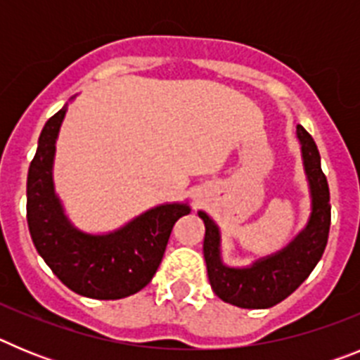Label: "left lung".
Returning <instances> with one entry per match:
<instances>
[{
  "instance_id": "left-lung-1",
  "label": "left lung",
  "mask_w": 360,
  "mask_h": 360,
  "mask_svg": "<svg viewBox=\"0 0 360 360\" xmlns=\"http://www.w3.org/2000/svg\"><path fill=\"white\" fill-rule=\"evenodd\" d=\"M304 173L310 186L311 212L308 224L297 236L276 254L262 257L250 266L234 269L221 262L219 229L203 211L205 224L203 256L212 290L221 301L240 308H270L287 299L316 269L326 249L330 232V189L321 169V155L310 133L297 124Z\"/></svg>"
}]
</instances>
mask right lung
<instances>
[{
  "label": "right lung",
  "mask_w": 360,
  "mask_h": 360,
  "mask_svg": "<svg viewBox=\"0 0 360 360\" xmlns=\"http://www.w3.org/2000/svg\"><path fill=\"white\" fill-rule=\"evenodd\" d=\"M66 106L50 117L37 142L27 178V221L37 252L75 294L122 299L136 294L157 272L178 218L187 203H164L108 234L73 227L53 189V155Z\"/></svg>",
  "instance_id": "right-lung-1"
}]
</instances>
